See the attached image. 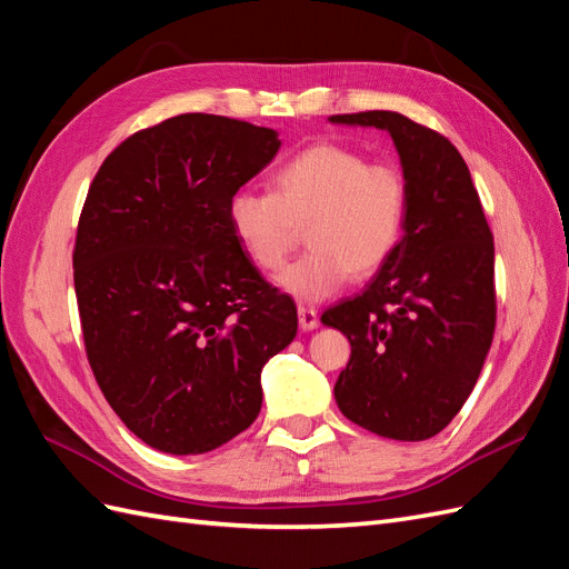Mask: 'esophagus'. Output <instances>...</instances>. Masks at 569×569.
<instances>
[{
	"instance_id": "34e87169",
	"label": "esophagus",
	"mask_w": 569,
	"mask_h": 569,
	"mask_svg": "<svg viewBox=\"0 0 569 569\" xmlns=\"http://www.w3.org/2000/svg\"><path fill=\"white\" fill-rule=\"evenodd\" d=\"M298 319H300V329H305V331H312L319 327V315L315 308H305V305H300Z\"/></svg>"
}]
</instances>
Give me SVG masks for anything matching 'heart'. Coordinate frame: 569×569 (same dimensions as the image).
Here are the masks:
<instances>
[{"label": "heart", "mask_w": 569, "mask_h": 569, "mask_svg": "<svg viewBox=\"0 0 569 569\" xmlns=\"http://www.w3.org/2000/svg\"><path fill=\"white\" fill-rule=\"evenodd\" d=\"M409 218V180L395 160H368L339 143H315L276 170L273 192L242 187L228 223L252 264L276 273L308 226L312 250L281 273L300 300H325L356 276L382 269Z\"/></svg>", "instance_id": "heart-1"}]
</instances>
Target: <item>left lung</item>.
<instances>
[{
  "label": "left lung",
  "instance_id": "obj_1",
  "mask_svg": "<svg viewBox=\"0 0 569 569\" xmlns=\"http://www.w3.org/2000/svg\"><path fill=\"white\" fill-rule=\"evenodd\" d=\"M387 129L409 180L403 238L362 293L325 315L351 341L333 397L341 413L389 440L449 426L476 387L495 333V244L457 146L391 110L331 114Z\"/></svg>",
  "mask_w": 569,
  "mask_h": 569
}]
</instances>
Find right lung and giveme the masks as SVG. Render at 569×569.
Instances as JSON below:
<instances>
[{
	"mask_svg": "<svg viewBox=\"0 0 569 569\" xmlns=\"http://www.w3.org/2000/svg\"><path fill=\"white\" fill-rule=\"evenodd\" d=\"M273 129L187 112L124 139L86 194L74 288L86 358L149 447L203 455L254 423L261 368L298 310L242 252L232 192L279 151Z\"/></svg>",
	"mask_w": 569,
	"mask_h": 569,
	"instance_id": "add662e5",
	"label": "right lung"
}]
</instances>
